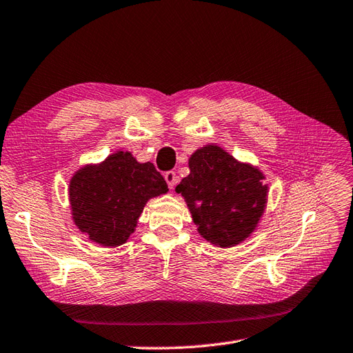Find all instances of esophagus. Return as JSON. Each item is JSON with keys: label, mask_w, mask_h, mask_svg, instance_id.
<instances>
[{"label": "esophagus", "mask_w": 353, "mask_h": 353, "mask_svg": "<svg viewBox=\"0 0 353 353\" xmlns=\"http://www.w3.org/2000/svg\"><path fill=\"white\" fill-rule=\"evenodd\" d=\"M163 176H165V181L168 183V187H169L170 190H174L175 185H176V183H178L176 174L174 172V170H169V172H165Z\"/></svg>", "instance_id": "esophagus-1"}]
</instances>
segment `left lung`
Returning <instances> with one entry per match:
<instances>
[{"label": "left lung", "mask_w": 353, "mask_h": 353, "mask_svg": "<svg viewBox=\"0 0 353 353\" xmlns=\"http://www.w3.org/2000/svg\"><path fill=\"white\" fill-rule=\"evenodd\" d=\"M190 174L175 191L184 197L200 236L216 248H234L258 228L268 203L265 174L218 144L190 156Z\"/></svg>", "instance_id": "1"}]
</instances>
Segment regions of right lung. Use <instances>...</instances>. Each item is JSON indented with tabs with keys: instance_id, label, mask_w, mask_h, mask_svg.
<instances>
[{
	"instance_id": "1",
	"label": "right lung",
	"mask_w": 353,
	"mask_h": 353,
	"mask_svg": "<svg viewBox=\"0 0 353 353\" xmlns=\"http://www.w3.org/2000/svg\"><path fill=\"white\" fill-rule=\"evenodd\" d=\"M168 190L153 163H140L131 152L119 150L72 175L68 188L72 221L90 241L117 248L135 231L147 201Z\"/></svg>"
}]
</instances>
